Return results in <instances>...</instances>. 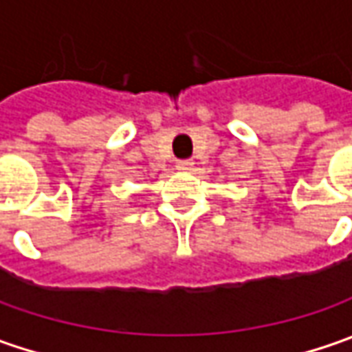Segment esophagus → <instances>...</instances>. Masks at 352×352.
I'll list each match as a JSON object with an SVG mask.
<instances>
[{
	"label": "esophagus",
	"instance_id": "obj_1",
	"mask_svg": "<svg viewBox=\"0 0 352 352\" xmlns=\"http://www.w3.org/2000/svg\"><path fill=\"white\" fill-rule=\"evenodd\" d=\"M176 170H180V172H190V170H194V160H180V162L176 164Z\"/></svg>",
	"mask_w": 352,
	"mask_h": 352
}]
</instances>
